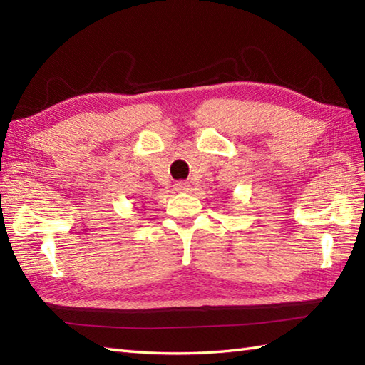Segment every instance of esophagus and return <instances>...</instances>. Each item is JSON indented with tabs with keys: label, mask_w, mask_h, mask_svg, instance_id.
Wrapping results in <instances>:
<instances>
[{
	"label": "esophagus",
	"mask_w": 365,
	"mask_h": 365,
	"mask_svg": "<svg viewBox=\"0 0 365 365\" xmlns=\"http://www.w3.org/2000/svg\"><path fill=\"white\" fill-rule=\"evenodd\" d=\"M174 188H175V191H188L190 190V182H187V180L177 182L174 185Z\"/></svg>",
	"instance_id": "34e87169"
}]
</instances>
